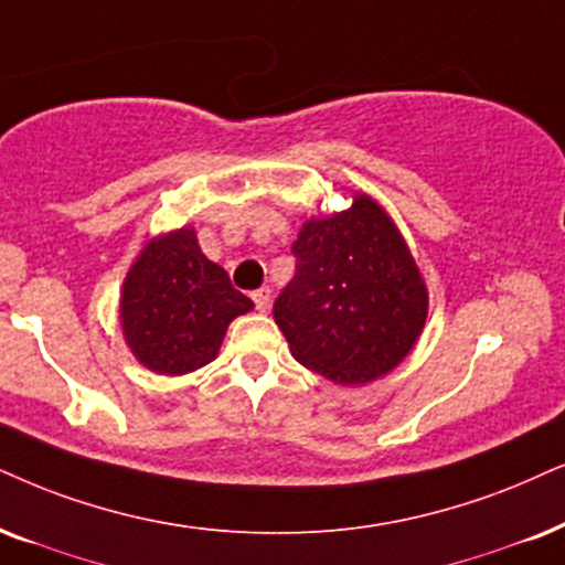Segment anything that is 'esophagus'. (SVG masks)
Returning <instances> with one entry per match:
<instances>
[{
	"label": "esophagus",
	"instance_id": "34e87169",
	"mask_svg": "<svg viewBox=\"0 0 565 565\" xmlns=\"http://www.w3.org/2000/svg\"><path fill=\"white\" fill-rule=\"evenodd\" d=\"M253 302H255V307H258L260 312H266L268 307H270V289L263 287L258 291H253Z\"/></svg>",
	"mask_w": 565,
	"mask_h": 565
}]
</instances>
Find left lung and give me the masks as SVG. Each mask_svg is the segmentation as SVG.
Returning <instances> with one entry per match:
<instances>
[{
  "label": "left lung",
  "instance_id": "8db88e82",
  "mask_svg": "<svg viewBox=\"0 0 565 565\" xmlns=\"http://www.w3.org/2000/svg\"><path fill=\"white\" fill-rule=\"evenodd\" d=\"M291 253L297 274L274 318L299 365L339 385L391 373L423 333L427 287L388 213L354 195L347 211L305 221Z\"/></svg>",
  "mask_w": 565,
  "mask_h": 565
}]
</instances>
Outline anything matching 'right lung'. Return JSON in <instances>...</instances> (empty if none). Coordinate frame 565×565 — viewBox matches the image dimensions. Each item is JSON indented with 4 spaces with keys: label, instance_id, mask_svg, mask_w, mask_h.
Instances as JSON below:
<instances>
[{
    "label": "right lung",
    "instance_id": "add662e5",
    "mask_svg": "<svg viewBox=\"0 0 565 565\" xmlns=\"http://www.w3.org/2000/svg\"><path fill=\"white\" fill-rule=\"evenodd\" d=\"M253 299L203 255L190 226L148 242L125 278L119 323L140 365L184 375L216 360L221 341Z\"/></svg>",
    "mask_w": 565,
    "mask_h": 565
}]
</instances>
